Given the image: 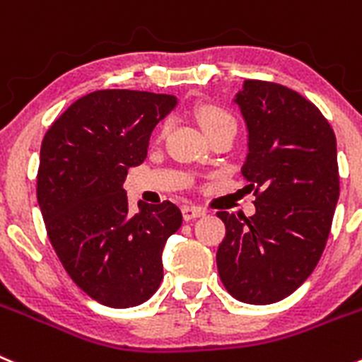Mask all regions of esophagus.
Instances as JSON below:
<instances>
[{"mask_svg":"<svg viewBox=\"0 0 362 362\" xmlns=\"http://www.w3.org/2000/svg\"><path fill=\"white\" fill-rule=\"evenodd\" d=\"M182 216H184L185 221H191V219H197V218H200V216H205V211L202 207L185 205V207H182Z\"/></svg>","mask_w":362,"mask_h":362,"instance_id":"obj_1","label":"esophagus"}]
</instances>
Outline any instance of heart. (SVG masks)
Here are the masks:
<instances>
[{
  "label": "heart",
  "mask_w": 362,
  "mask_h": 362,
  "mask_svg": "<svg viewBox=\"0 0 362 362\" xmlns=\"http://www.w3.org/2000/svg\"><path fill=\"white\" fill-rule=\"evenodd\" d=\"M198 123L205 130V134H212L221 128H235V119L227 112V110L219 109L216 105H200L194 110ZM168 124H164V130Z\"/></svg>",
  "instance_id": "heart-1"
}]
</instances>
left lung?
I'll use <instances>...</instances> for the list:
<instances>
[{"instance_id":"1","label":"left lung","mask_w":362,"mask_h":362,"mask_svg":"<svg viewBox=\"0 0 362 362\" xmlns=\"http://www.w3.org/2000/svg\"><path fill=\"white\" fill-rule=\"evenodd\" d=\"M234 103L248 130L241 168L255 214L218 212L227 235L216 253L223 286L239 302L268 305L302 286L318 264L339 198L336 135L296 90L245 80Z\"/></svg>"}]
</instances>
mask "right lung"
<instances>
[{
  "instance_id": "1",
  "label": "right lung",
  "mask_w": 362,
  "mask_h": 362,
  "mask_svg": "<svg viewBox=\"0 0 362 362\" xmlns=\"http://www.w3.org/2000/svg\"><path fill=\"white\" fill-rule=\"evenodd\" d=\"M177 103L171 94L96 90L44 135L37 202L48 238L73 282L107 307L146 302L164 276L162 250L180 228V209L139 202V212L130 214L123 184Z\"/></svg>"
}]
</instances>
